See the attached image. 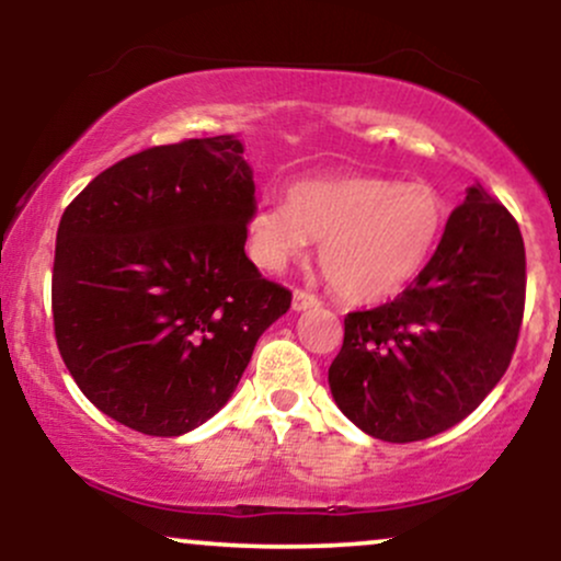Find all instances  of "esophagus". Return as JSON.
Wrapping results in <instances>:
<instances>
[{"mask_svg":"<svg viewBox=\"0 0 561 561\" xmlns=\"http://www.w3.org/2000/svg\"><path fill=\"white\" fill-rule=\"evenodd\" d=\"M321 306V300L317 298V295L306 293V289H295L293 293V308L295 311H308V308H317Z\"/></svg>","mask_w":561,"mask_h":561,"instance_id":"1","label":"esophagus"}]
</instances>
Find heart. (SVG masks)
Listing matches in <instances>:
<instances>
[{
  "mask_svg": "<svg viewBox=\"0 0 561 561\" xmlns=\"http://www.w3.org/2000/svg\"><path fill=\"white\" fill-rule=\"evenodd\" d=\"M448 203L427 182L385 176L300 179L287 199L261 203L248 218L250 255L287 266L321 240L319 263L347 300L377 302L403 293L433 259Z\"/></svg>",
  "mask_w": 561,
  "mask_h": 561,
  "instance_id": "b5f03b06",
  "label": "heart"
}]
</instances>
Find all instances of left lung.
<instances>
[{
  "mask_svg": "<svg viewBox=\"0 0 561 561\" xmlns=\"http://www.w3.org/2000/svg\"><path fill=\"white\" fill-rule=\"evenodd\" d=\"M523 311L517 221L480 184L469 186L414 285L345 317L343 347L330 366L334 403L379 440L443 433L504 377Z\"/></svg>",
  "mask_w": 561,
  "mask_h": 561,
  "instance_id": "left-lung-1",
  "label": "left lung"
}]
</instances>
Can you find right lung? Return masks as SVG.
<instances>
[{
    "mask_svg": "<svg viewBox=\"0 0 561 561\" xmlns=\"http://www.w3.org/2000/svg\"><path fill=\"white\" fill-rule=\"evenodd\" d=\"M231 134L128 156L60 218L55 340L102 414L176 437L229 401L293 293L244 255L255 184Z\"/></svg>",
    "mask_w": 561,
    "mask_h": 561,
    "instance_id": "obj_1",
    "label": "right lung"
}]
</instances>
